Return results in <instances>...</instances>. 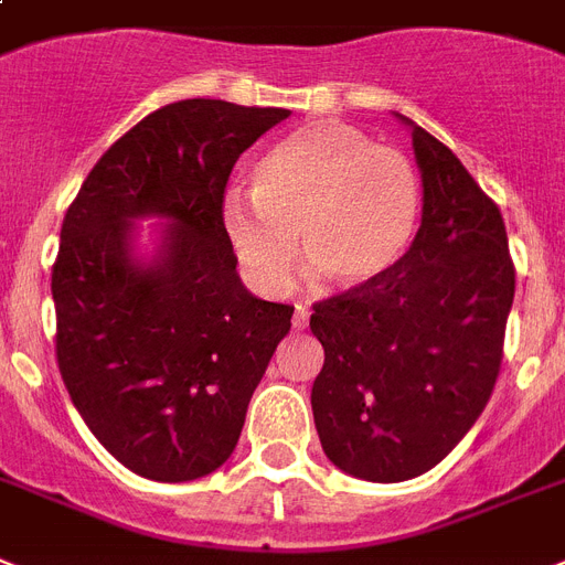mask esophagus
<instances>
[{"instance_id": "34e87169", "label": "esophagus", "mask_w": 565, "mask_h": 565, "mask_svg": "<svg viewBox=\"0 0 565 565\" xmlns=\"http://www.w3.org/2000/svg\"><path fill=\"white\" fill-rule=\"evenodd\" d=\"M307 322H310V313H307V307L296 305V313H292V328L305 330Z\"/></svg>"}]
</instances>
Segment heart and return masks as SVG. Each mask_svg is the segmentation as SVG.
I'll return each mask as SVG.
<instances>
[{
  "label": "heart",
  "instance_id": "heart-1",
  "mask_svg": "<svg viewBox=\"0 0 565 565\" xmlns=\"http://www.w3.org/2000/svg\"><path fill=\"white\" fill-rule=\"evenodd\" d=\"M420 185L406 156L342 121H313L258 164L252 194L228 191L220 226L255 290L290 287L296 243L307 273L339 287L380 281L417 226Z\"/></svg>",
  "mask_w": 565,
  "mask_h": 565
}]
</instances>
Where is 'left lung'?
Listing matches in <instances>:
<instances>
[{"mask_svg": "<svg viewBox=\"0 0 565 565\" xmlns=\"http://www.w3.org/2000/svg\"><path fill=\"white\" fill-rule=\"evenodd\" d=\"M412 130L424 214L380 281L313 305L324 348L313 420L324 456L365 481L433 470L479 420L497 386L513 260L505 220L458 156Z\"/></svg>", "mask_w": 565, "mask_h": 565, "instance_id": "left-lung-1", "label": "left lung"}]
</instances>
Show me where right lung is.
<instances>
[{
    "label": "right lung",
    "instance_id": "right-lung-1",
    "mask_svg": "<svg viewBox=\"0 0 565 565\" xmlns=\"http://www.w3.org/2000/svg\"><path fill=\"white\" fill-rule=\"evenodd\" d=\"M287 116L168 104L100 156L66 211L52 273L60 374L92 435L145 479L214 473L290 333L292 307L243 287L220 226L235 162ZM148 216L163 226L139 256Z\"/></svg>",
    "mask_w": 565,
    "mask_h": 565
}]
</instances>
